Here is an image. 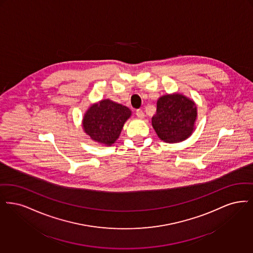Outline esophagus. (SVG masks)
Segmentation results:
<instances>
[{
	"label": "esophagus",
	"mask_w": 253,
	"mask_h": 253,
	"mask_svg": "<svg viewBox=\"0 0 253 253\" xmlns=\"http://www.w3.org/2000/svg\"><path fill=\"white\" fill-rule=\"evenodd\" d=\"M136 115H137L138 118L142 119V118L144 117V112L142 110H136Z\"/></svg>",
	"instance_id": "34e87169"
}]
</instances>
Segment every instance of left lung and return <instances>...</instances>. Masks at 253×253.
I'll return each instance as SVG.
<instances>
[{
	"label": "left lung",
	"instance_id": "8db88e82",
	"mask_svg": "<svg viewBox=\"0 0 253 253\" xmlns=\"http://www.w3.org/2000/svg\"><path fill=\"white\" fill-rule=\"evenodd\" d=\"M197 114V106L193 101L178 93L167 94L157 102L152 126L161 140L180 142L192 134Z\"/></svg>",
	"mask_w": 253,
	"mask_h": 253
}]
</instances>
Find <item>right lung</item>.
<instances>
[{
	"instance_id": "1",
	"label": "right lung",
	"mask_w": 253,
	"mask_h": 253,
	"mask_svg": "<svg viewBox=\"0 0 253 253\" xmlns=\"http://www.w3.org/2000/svg\"><path fill=\"white\" fill-rule=\"evenodd\" d=\"M131 111L110 100H103L92 105L83 119V128L95 142L111 145L118 139L123 126Z\"/></svg>"
}]
</instances>
